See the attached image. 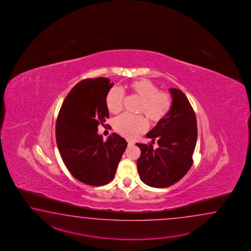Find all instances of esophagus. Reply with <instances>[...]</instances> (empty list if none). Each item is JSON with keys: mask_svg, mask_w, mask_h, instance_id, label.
<instances>
[{"mask_svg": "<svg viewBox=\"0 0 251 251\" xmlns=\"http://www.w3.org/2000/svg\"><path fill=\"white\" fill-rule=\"evenodd\" d=\"M127 144L129 146H131V145H133L134 144V143L133 142H132V141H127Z\"/></svg>", "mask_w": 251, "mask_h": 251, "instance_id": "obj_1", "label": "esophagus"}]
</instances>
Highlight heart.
<instances>
[{
	"label": "heart",
	"mask_w": 251,
	"mask_h": 251,
	"mask_svg": "<svg viewBox=\"0 0 251 251\" xmlns=\"http://www.w3.org/2000/svg\"><path fill=\"white\" fill-rule=\"evenodd\" d=\"M128 90L137 97L141 102L137 113L144 114L151 123H159L171 111L172 98L166 91H160L159 86L148 79L133 80L127 86ZM123 91L117 87L110 89L106 96L108 111L118 114L123 107ZM113 127L117 133L126 138H133L144 133L148 128L147 120L143 116H130L124 114L115 118Z\"/></svg>",
	"instance_id": "1"
}]
</instances>
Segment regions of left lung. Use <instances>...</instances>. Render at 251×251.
Listing matches in <instances>:
<instances>
[{
	"label": "left lung",
	"instance_id": "left-lung-1",
	"mask_svg": "<svg viewBox=\"0 0 251 251\" xmlns=\"http://www.w3.org/2000/svg\"><path fill=\"white\" fill-rule=\"evenodd\" d=\"M171 111L146 134L151 144H136L141 150L137 170L141 179L150 187H168L181 179L193 164L198 138L197 118L187 96L171 88Z\"/></svg>",
	"mask_w": 251,
	"mask_h": 251
}]
</instances>
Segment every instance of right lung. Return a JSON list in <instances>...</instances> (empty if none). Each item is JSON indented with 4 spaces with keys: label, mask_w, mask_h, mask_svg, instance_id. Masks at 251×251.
Returning a JSON list of instances; mask_svg holds the SVG:
<instances>
[{
    "label": "right lung",
    "mask_w": 251,
    "mask_h": 251,
    "mask_svg": "<svg viewBox=\"0 0 251 251\" xmlns=\"http://www.w3.org/2000/svg\"><path fill=\"white\" fill-rule=\"evenodd\" d=\"M114 83L105 77L85 79L72 89L55 124L59 152L70 173L90 186L112 180L127 143L113 133L106 142L98 126L108 118L106 96Z\"/></svg>",
    "instance_id": "obj_1"
}]
</instances>
